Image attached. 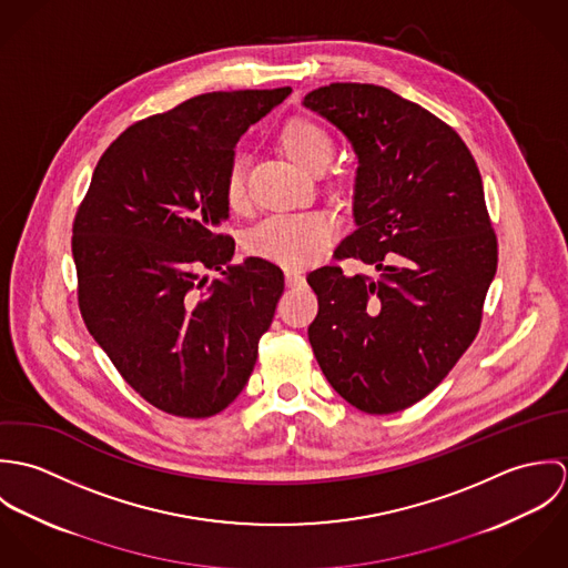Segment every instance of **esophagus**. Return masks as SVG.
I'll return each instance as SVG.
<instances>
[{
  "instance_id": "esophagus-1",
  "label": "esophagus",
  "mask_w": 568,
  "mask_h": 568,
  "mask_svg": "<svg viewBox=\"0 0 568 568\" xmlns=\"http://www.w3.org/2000/svg\"><path fill=\"white\" fill-rule=\"evenodd\" d=\"M304 282V275L300 271H293V268H286V284L288 286H297Z\"/></svg>"
}]
</instances>
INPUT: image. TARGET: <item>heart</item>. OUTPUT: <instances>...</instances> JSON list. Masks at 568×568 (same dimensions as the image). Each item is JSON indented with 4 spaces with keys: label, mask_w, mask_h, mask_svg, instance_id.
<instances>
[{
    "label": "heart",
    "mask_w": 568,
    "mask_h": 568,
    "mask_svg": "<svg viewBox=\"0 0 568 568\" xmlns=\"http://www.w3.org/2000/svg\"><path fill=\"white\" fill-rule=\"evenodd\" d=\"M280 151L308 174L322 172L332 160L334 142L322 124L308 118L288 120L277 133ZM223 199L232 212L246 205L244 160L230 163L223 183ZM336 236V223L325 212H304L275 216L248 232L244 246L251 255L284 268H304L322 257L325 246Z\"/></svg>",
    "instance_id": "heart-1"
}]
</instances>
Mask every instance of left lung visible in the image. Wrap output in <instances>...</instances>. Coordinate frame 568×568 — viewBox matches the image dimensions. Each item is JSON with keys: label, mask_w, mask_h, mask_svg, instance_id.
Returning <instances> with one entry per match:
<instances>
[{"label": "left lung", "mask_w": 568, "mask_h": 568, "mask_svg": "<svg viewBox=\"0 0 568 568\" xmlns=\"http://www.w3.org/2000/svg\"><path fill=\"white\" fill-rule=\"evenodd\" d=\"M304 106L358 160L356 230L334 255L378 271H313L320 313L308 338L343 400L396 413L428 396L479 332L498 262L484 181L455 129L385 87L332 82Z\"/></svg>", "instance_id": "8db88e82"}]
</instances>
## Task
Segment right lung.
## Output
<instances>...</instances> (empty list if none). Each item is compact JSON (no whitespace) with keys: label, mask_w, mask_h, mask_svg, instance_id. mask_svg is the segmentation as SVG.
<instances>
[{"label":"right lung","mask_w":568,"mask_h":568,"mask_svg":"<svg viewBox=\"0 0 568 568\" xmlns=\"http://www.w3.org/2000/svg\"><path fill=\"white\" fill-rule=\"evenodd\" d=\"M293 89L194 95L129 126L100 158L74 219L79 306L122 378L170 415L210 417L253 372L284 273L223 234V183L244 131ZM203 267L224 273L212 285Z\"/></svg>","instance_id":"1"}]
</instances>
